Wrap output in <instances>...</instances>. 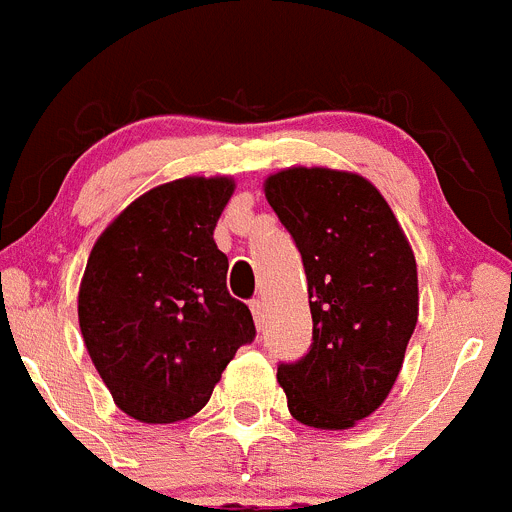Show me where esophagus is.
<instances>
[{
	"label": "esophagus",
	"instance_id": "34e87169",
	"mask_svg": "<svg viewBox=\"0 0 512 512\" xmlns=\"http://www.w3.org/2000/svg\"><path fill=\"white\" fill-rule=\"evenodd\" d=\"M262 301L260 298H252L250 301V311H252V319H255V324H257V329H260L262 326V316H265V311H262Z\"/></svg>",
	"mask_w": 512,
	"mask_h": 512
}]
</instances>
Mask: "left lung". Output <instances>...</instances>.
Returning a JSON list of instances; mask_svg holds the SVG:
<instances>
[{"instance_id": "left-lung-1", "label": "left lung", "mask_w": 512, "mask_h": 512, "mask_svg": "<svg viewBox=\"0 0 512 512\" xmlns=\"http://www.w3.org/2000/svg\"><path fill=\"white\" fill-rule=\"evenodd\" d=\"M267 204L301 252L313 336L280 362L290 416L313 428H349L395 385L418 321L416 257L380 191L354 173L280 170Z\"/></svg>"}]
</instances>
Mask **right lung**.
<instances>
[{
    "mask_svg": "<svg viewBox=\"0 0 512 512\" xmlns=\"http://www.w3.org/2000/svg\"><path fill=\"white\" fill-rule=\"evenodd\" d=\"M229 178H181L132 201L96 239L78 290V324L114 403L142 423L199 413L239 347L250 308L229 296L214 242Z\"/></svg>",
    "mask_w": 512,
    "mask_h": 512,
    "instance_id": "right-lung-1",
    "label": "right lung"
}]
</instances>
